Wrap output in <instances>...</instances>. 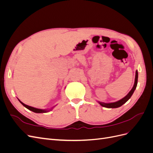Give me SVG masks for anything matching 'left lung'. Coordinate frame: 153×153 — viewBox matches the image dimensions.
Returning a JSON list of instances; mask_svg holds the SVG:
<instances>
[{"label": "left lung", "mask_w": 153, "mask_h": 153, "mask_svg": "<svg viewBox=\"0 0 153 153\" xmlns=\"http://www.w3.org/2000/svg\"><path fill=\"white\" fill-rule=\"evenodd\" d=\"M137 82H138V71L137 70L135 72V82H134V85L133 87H132L131 90L128 92V94L124 96L123 98H122L121 100H120L117 101H115V102H112V103H104V102H100V101H98V102L99 103V104L103 106V107L105 108H118L120 107V106H122L123 104H124L126 101L131 98L132 94H133L134 91H135L137 85Z\"/></svg>", "instance_id": "8db88e82"}]
</instances>
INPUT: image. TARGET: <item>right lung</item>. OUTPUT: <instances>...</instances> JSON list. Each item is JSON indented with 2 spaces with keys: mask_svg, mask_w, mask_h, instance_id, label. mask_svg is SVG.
Instances as JSON below:
<instances>
[{
  "mask_svg": "<svg viewBox=\"0 0 153 153\" xmlns=\"http://www.w3.org/2000/svg\"><path fill=\"white\" fill-rule=\"evenodd\" d=\"M18 101H19L21 103V104L24 105L25 108H27V109H29L30 111H32V112H34L35 113H46V112H49V111L52 110L55 106H53L52 108H51L50 109H39V108H34V107H32V106H29V105H27L24 104V103H22L20 100H18Z\"/></svg>",
  "mask_w": 153,
  "mask_h": 153,
  "instance_id": "right-lung-1",
  "label": "right lung"
}]
</instances>
